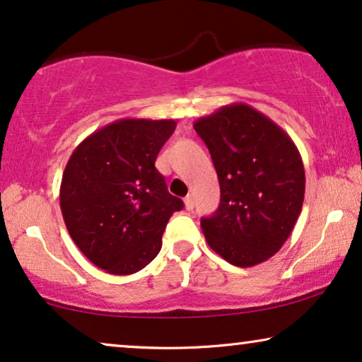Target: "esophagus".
Returning <instances> with one entry per match:
<instances>
[{"mask_svg": "<svg viewBox=\"0 0 362 362\" xmlns=\"http://www.w3.org/2000/svg\"><path fill=\"white\" fill-rule=\"evenodd\" d=\"M185 207L187 211H192V207H194V199H192L191 194H187L185 197Z\"/></svg>", "mask_w": 362, "mask_h": 362, "instance_id": "34e87169", "label": "esophagus"}]
</instances>
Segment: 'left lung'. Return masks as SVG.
I'll return each mask as SVG.
<instances>
[{
  "label": "left lung",
  "mask_w": 362,
  "mask_h": 362,
  "mask_svg": "<svg viewBox=\"0 0 362 362\" xmlns=\"http://www.w3.org/2000/svg\"><path fill=\"white\" fill-rule=\"evenodd\" d=\"M221 186L214 216L201 229L235 267L269 260L288 239L305 197V168L286 132L247 103H230L194 122Z\"/></svg>",
  "instance_id": "obj_1"
}]
</instances>
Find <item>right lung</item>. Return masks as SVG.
<instances>
[{
    "instance_id": "obj_1",
    "label": "right lung",
    "mask_w": 362,
    "mask_h": 362,
    "mask_svg": "<svg viewBox=\"0 0 362 362\" xmlns=\"http://www.w3.org/2000/svg\"><path fill=\"white\" fill-rule=\"evenodd\" d=\"M175 120L122 118L88 135L69 158L61 182V211L83 255L112 275L145 269L180 197L168 192L156 156Z\"/></svg>"
}]
</instances>
